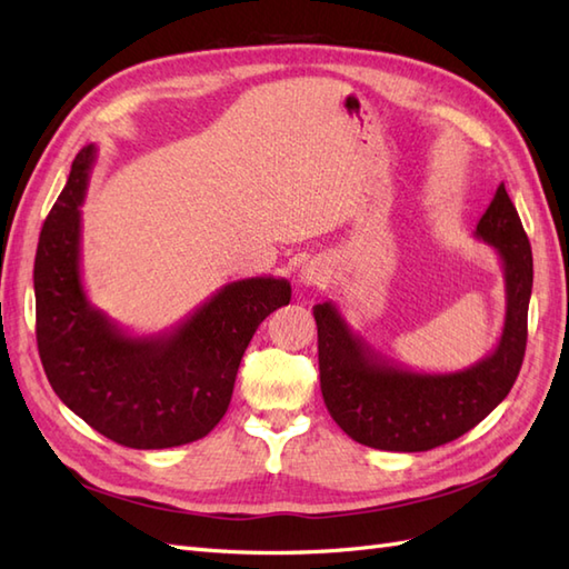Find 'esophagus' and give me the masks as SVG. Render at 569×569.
I'll list each match as a JSON object with an SVG mask.
<instances>
[{
  "instance_id": "34e87169",
  "label": "esophagus",
  "mask_w": 569,
  "mask_h": 569,
  "mask_svg": "<svg viewBox=\"0 0 569 569\" xmlns=\"http://www.w3.org/2000/svg\"><path fill=\"white\" fill-rule=\"evenodd\" d=\"M329 279H332V269H329V263L317 261V259L306 263L298 276V281L308 288H322L329 283Z\"/></svg>"
}]
</instances>
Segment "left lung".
<instances>
[{
	"label": "left lung",
	"mask_w": 569,
	"mask_h": 569,
	"mask_svg": "<svg viewBox=\"0 0 569 569\" xmlns=\"http://www.w3.org/2000/svg\"><path fill=\"white\" fill-rule=\"evenodd\" d=\"M475 237L495 247L505 267L507 315L495 351L463 371H409L353 332L335 302L312 308L322 398L353 441L380 451H429L480 425L509 395L526 351L533 257L505 183H499Z\"/></svg>",
	"instance_id": "1"
}]
</instances>
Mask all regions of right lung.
Instances as JSON below:
<instances>
[{"label":"right lung","instance_id":"obj_1","mask_svg":"<svg viewBox=\"0 0 569 569\" xmlns=\"http://www.w3.org/2000/svg\"><path fill=\"white\" fill-rule=\"evenodd\" d=\"M97 148L74 157L36 249V339L52 390L91 429L128 448L203 439L228 412L257 327L288 306L290 283L257 276L222 286L187 320L136 337L89 302L82 210Z\"/></svg>","mask_w":569,"mask_h":569}]
</instances>
